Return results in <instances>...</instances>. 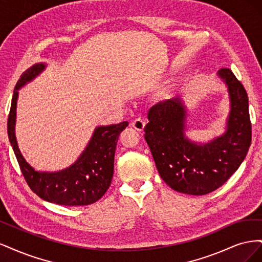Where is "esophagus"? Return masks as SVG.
<instances>
[{
    "mask_svg": "<svg viewBox=\"0 0 262 262\" xmlns=\"http://www.w3.org/2000/svg\"><path fill=\"white\" fill-rule=\"evenodd\" d=\"M131 125L133 126L134 129L138 130V131H143L144 126H145V121L142 118H137V119H134V120L132 121Z\"/></svg>",
    "mask_w": 262,
    "mask_h": 262,
    "instance_id": "1",
    "label": "esophagus"
}]
</instances>
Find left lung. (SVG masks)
Instances as JSON below:
<instances>
[{"instance_id": "8db88e82", "label": "left lung", "mask_w": 262, "mask_h": 262, "mask_svg": "<svg viewBox=\"0 0 262 262\" xmlns=\"http://www.w3.org/2000/svg\"><path fill=\"white\" fill-rule=\"evenodd\" d=\"M217 75L227 86L229 112L226 131L208 143L186 138V107L179 97L148 110L144 138L162 179L181 193L202 195L220 188L238 169L251 143L248 96L229 69Z\"/></svg>"}]
</instances>
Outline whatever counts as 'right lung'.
<instances>
[{"mask_svg": "<svg viewBox=\"0 0 262 262\" xmlns=\"http://www.w3.org/2000/svg\"><path fill=\"white\" fill-rule=\"evenodd\" d=\"M46 69L45 63H36L20 75L12 98L7 120V133L27 185L42 200L61 205H89L98 201L108 190L114 176L117 141L129 122L97 126L91 141L77 161L59 171H37L26 162L15 137L18 90L33 81Z\"/></svg>", "mask_w": 262, "mask_h": 262, "instance_id": "obj_1", "label": "right lung"}]
</instances>
